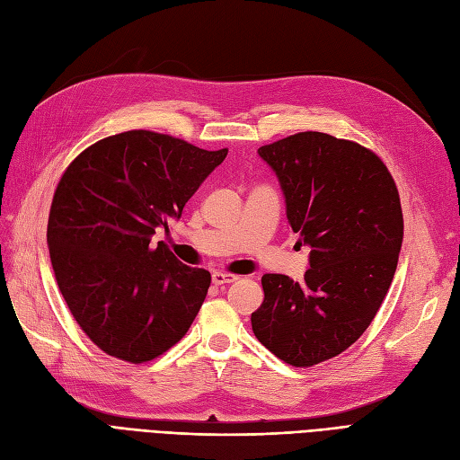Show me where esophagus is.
I'll use <instances>...</instances> for the list:
<instances>
[{"mask_svg":"<svg viewBox=\"0 0 460 460\" xmlns=\"http://www.w3.org/2000/svg\"><path fill=\"white\" fill-rule=\"evenodd\" d=\"M234 280H238V277L226 275V272H213V284H217V287H220V284H230Z\"/></svg>","mask_w":460,"mask_h":460,"instance_id":"1","label":"esophagus"}]
</instances>
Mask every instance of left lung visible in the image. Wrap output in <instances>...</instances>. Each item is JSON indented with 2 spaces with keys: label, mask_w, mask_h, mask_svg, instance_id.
Masks as SVG:
<instances>
[{
  "label": "left lung",
  "mask_w": 460,
  "mask_h": 460,
  "mask_svg": "<svg viewBox=\"0 0 460 460\" xmlns=\"http://www.w3.org/2000/svg\"><path fill=\"white\" fill-rule=\"evenodd\" d=\"M257 153L312 253L300 282L263 275L252 327L282 362L309 367L344 352L379 312L402 245L401 197L383 160L354 141L304 131Z\"/></svg>",
  "instance_id": "8db88e82"
}]
</instances>
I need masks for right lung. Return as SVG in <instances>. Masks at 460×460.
I'll use <instances>...</instances> for the list:
<instances>
[{
    "instance_id": "obj_1",
    "label": "right lung",
    "mask_w": 460,
    "mask_h": 460,
    "mask_svg": "<svg viewBox=\"0 0 460 460\" xmlns=\"http://www.w3.org/2000/svg\"><path fill=\"white\" fill-rule=\"evenodd\" d=\"M226 155L133 129L84 148L61 176L48 218L49 259L71 315L108 356L151 362L199 314L210 272L151 238L181 217Z\"/></svg>"
}]
</instances>
